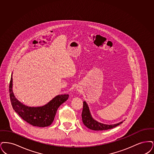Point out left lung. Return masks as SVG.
<instances>
[{
    "mask_svg": "<svg viewBox=\"0 0 154 154\" xmlns=\"http://www.w3.org/2000/svg\"><path fill=\"white\" fill-rule=\"evenodd\" d=\"M82 121L84 125L88 128L94 131H104L110 129L119 125L123 122L122 121L118 124H116L114 125H106L97 122L92 118L89 110V108L88 107V105L85 101L83 102V107L82 113Z\"/></svg>",
    "mask_w": 154,
    "mask_h": 154,
    "instance_id": "obj_1",
    "label": "left lung"
}]
</instances>
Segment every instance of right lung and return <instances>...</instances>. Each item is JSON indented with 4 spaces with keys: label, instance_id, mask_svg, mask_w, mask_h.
Here are the masks:
<instances>
[{
    "label": "right lung",
    "instance_id": "right-lung-1",
    "mask_svg": "<svg viewBox=\"0 0 154 154\" xmlns=\"http://www.w3.org/2000/svg\"><path fill=\"white\" fill-rule=\"evenodd\" d=\"M13 78H11L9 85V93L11 103L14 110L23 120L30 125L45 127L52 124L60 105L68 100V94L59 95L48 104L41 107H28L16 99L13 92Z\"/></svg>",
    "mask_w": 154,
    "mask_h": 154
}]
</instances>
